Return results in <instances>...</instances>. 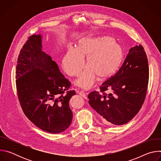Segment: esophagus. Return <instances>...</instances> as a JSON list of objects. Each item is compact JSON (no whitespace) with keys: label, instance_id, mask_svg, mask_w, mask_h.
Returning <instances> with one entry per match:
<instances>
[{"label":"esophagus","instance_id":"1","mask_svg":"<svg viewBox=\"0 0 161 161\" xmlns=\"http://www.w3.org/2000/svg\"><path fill=\"white\" fill-rule=\"evenodd\" d=\"M79 94L81 95L83 97H84L85 99H86L87 98V95H88V93H85V92L83 91H80L79 92Z\"/></svg>","mask_w":161,"mask_h":161}]
</instances>
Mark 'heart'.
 <instances>
[{"label":"heart","mask_w":161,"mask_h":161,"mask_svg":"<svg viewBox=\"0 0 161 161\" xmlns=\"http://www.w3.org/2000/svg\"><path fill=\"white\" fill-rule=\"evenodd\" d=\"M85 69L76 84L83 88L92 87L98 76L109 77L119 68L123 52L120 45L109 37L84 38L80 40L76 49L69 48L62 59L64 71L71 76H78Z\"/></svg>","instance_id":"1"}]
</instances>
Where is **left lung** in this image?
I'll use <instances>...</instances> for the list:
<instances>
[{"label":"left lung","instance_id":"8db88e82","mask_svg":"<svg viewBox=\"0 0 161 161\" xmlns=\"http://www.w3.org/2000/svg\"><path fill=\"white\" fill-rule=\"evenodd\" d=\"M148 59L141 44L129 49L119 71L88 97L89 104L106 124L120 125L132 119L141 109L147 92ZM111 90V92H105Z\"/></svg>","mask_w":161,"mask_h":161}]
</instances>
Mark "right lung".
<instances>
[{
    "label": "right lung",
    "instance_id": "obj_1",
    "mask_svg": "<svg viewBox=\"0 0 161 161\" xmlns=\"http://www.w3.org/2000/svg\"><path fill=\"white\" fill-rule=\"evenodd\" d=\"M18 100L26 117L37 127L60 133L71 124L69 105L76 92L57 63L42 49L41 35L30 36L20 50L16 70Z\"/></svg>",
    "mask_w": 161,
    "mask_h": 161
}]
</instances>
